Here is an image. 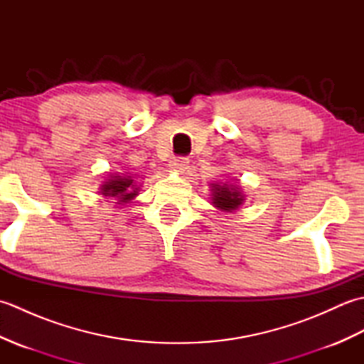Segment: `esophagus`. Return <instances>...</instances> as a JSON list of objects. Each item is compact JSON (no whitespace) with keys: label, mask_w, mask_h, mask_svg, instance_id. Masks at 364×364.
<instances>
[{"label":"esophagus","mask_w":364,"mask_h":364,"mask_svg":"<svg viewBox=\"0 0 364 364\" xmlns=\"http://www.w3.org/2000/svg\"><path fill=\"white\" fill-rule=\"evenodd\" d=\"M188 164H189L188 158L178 156V158H173L172 161H170V168L175 170V172H184V170L188 168Z\"/></svg>","instance_id":"34e87169"}]
</instances>
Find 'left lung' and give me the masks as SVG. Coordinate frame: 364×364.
<instances>
[{
    "label": "left lung",
    "instance_id": "8db88e82",
    "mask_svg": "<svg viewBox=\"0 0 364 364\" xmlns=\"http://www.w3.org/2000/svg\"><path fill=\"white\" fill-rule=\"evenodd\" d=\"M213 205H215L222 211H233L242 203L244 196L236 186H228V184H214L213 186Z\"/></svg>",
    "mask_w": 364,
    "mask_h": 364
}]
</instances>
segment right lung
Returning a JSON list of instances; mask_svg holds the SVG:
<instances>
[{"label": "right lung", "instance_id": "obj_1", "mask_svg": "<svg viewBox=\"0 0 364 364\" xmlns=\"http://www.w3.org/2000/svg\"><path fill=\"white\" fill-rule=\"evenodd\" d=\"M103 196L117 197L119 203H128L137 196V188L129 176H112L102 186Z\"/></svg>", "mask_w": 364, "mask_h": 364}]
</instances>
